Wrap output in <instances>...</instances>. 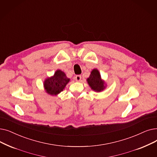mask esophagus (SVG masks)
Segmentation results:
<instances>
[{
  "label": "esophagus",
  "mask_w": 157,
  "mask_h": 157,
  "mask_svg": "<svg viewBox=\"0 0 157 157\" xmlns=\"http://www.w3.org/2000/svg\"><path fill=\"white\" fill-rule=\"evenodd\" d=\"M75 79H76V81H80L81 79V75H77V76H75Z\"/></svg>",
  "instance_id": "34e87169"
}]
</instances>
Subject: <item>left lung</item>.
Instances as JSON below:
<instances>
[{
    "instance_id": "8db88e82",
    "label": "left lung",
    "mask_w": 157,
    "mask_h": 157,
    "mask_svg": "<svg viewBox=\"0 0 157 157\" xmlns=\"http://www.w3.org/2000/svg\"><path fill=\"white\" fill-rule=\"evenodd\" d=\"M86 81L90 87L95 92H101L106 88L105 81L102 80L100 73L96 69L92 71L89 78H87Z\"/></svg>"
}]
</instances>
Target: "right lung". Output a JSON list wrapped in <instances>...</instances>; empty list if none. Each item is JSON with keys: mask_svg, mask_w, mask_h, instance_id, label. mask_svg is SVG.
<instances>
[{"mask_svg": "<svg viewBox=\"0 0 157 157\" xmlns=\"http://www.w3.org/2000/svg\"><path fill=\"white\" fill-rule=\"evenodd\" d=\"M65 74L61 70H57L54 76L47 78L44 82V86L47 94L51 95H56L63 91L67 84L69 82Z\"/></svg>", "mask_w": 157, "mask_h": 157, "instance_id": "1", "label": "right lung"}]
</instances>
